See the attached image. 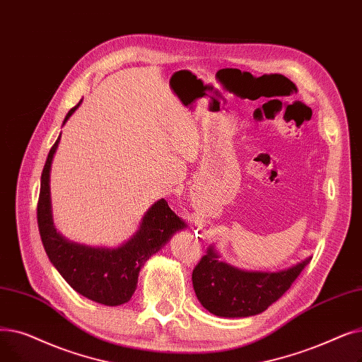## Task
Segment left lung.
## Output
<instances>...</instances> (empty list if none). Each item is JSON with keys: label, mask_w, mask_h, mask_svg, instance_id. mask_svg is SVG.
I'll return each instance as SVG.
<instances>
[{"label": "left lung", "mask_w": 362, "mask_h": 362, "mask_svg": "<svg viewBox=\"0 0 362 362\" xmlns=\"http://www.w3.org/2000/svg\"><path fill=\"white\" fill-rule=\"evenodd\" d=\"M313 257L277 272L245 271L219 261L214 246L193 269V287L203 308L218 317L245 318L279 300Z\"/></svg>", "instance_id": "left-lung-1"}]
</instances>
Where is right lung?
Here are the masks:
<instances>
[{
	"instance_id": "right-lung-1",
	"label": "right lung",
	"mask_w": 362,
	"mask_h": 362,
	"mask_svg": "<svg viewBox=\"0 0 362 362\" xmlns=\"http://www.w3.org/2000/svg\"><path fill=\"white\" fill-rule=\"evenodd\" d=\"M81 103L82 100L67 112L63 125ZM60 136L62 134L48 153L41 175L37 216L44 249L51 264L79 295L107 306L127 303L134 295L146 261L177 231L185 228V222L172 212L165 199H160L146 212L136 233L119 247H91L69 242L56 230L51 214L49 172Z\"/></svg>"
}]
</instances>
